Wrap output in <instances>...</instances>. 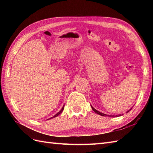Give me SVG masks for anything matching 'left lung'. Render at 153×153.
<instances>
[{
    "mask_svg": "<svg viewBox=\"0 0 153 153\" xmlns=\"http://www.w3.org/2000/svg\"><path fill=\"white\" fill-rule=\"evenodd\" d=\"M91 107H92V110H93L94 111V112H95L96 114H99V115H102V116H109V117H111V116H112H112H114V117H115V116H116V117H117V116H121V114H120V115H106V114H103V113H101V112H100L99 111L96 110L95 108H94L93 107H92V106H91ZM131 109H130V110H131ZM129 110H128L126 113H128Z\"/></svg>",
    "mask_w": 153,
    "mask_h": 153,
    "instance_id": "obj_1",
    "label": "left lung"
}]
</instances>
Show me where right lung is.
<instances>
[{"label": "right lung", "mask_w": 153, "mask_h": 153, "mask_svg": "<svg viewBox=\"0 0 153 153\" xmlns=\"http://www.w3.org/2000/svg\"><path fill=\"white\" fill-rule=\"evenodd\" d=\"M64 106H62V109L61 110V111H59V112L57 114H55L53 117H51V118H50V119H52V118H53V117H56L57 115H59L60 114H61L62 113V112L63 111V110H64Z\"/></svg>", "instance_id": "1"}]
</instances>
